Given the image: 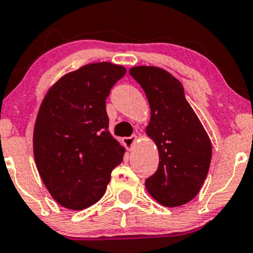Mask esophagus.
I'll list each match as a JSON object with an SVG mask.
<instances>
[{
    "mask_svg": "<svg viewBox=\"0 0 253 253\" xmlns=\"http://www.w3.org/2000/svg\"><path fill=\"white\" fill-rule=\"evenodd\" d=\"M136 139H137L136 135H132V136L130 137H123V144L126 148H131L132 146H134L135 141H136Z\"/></svg>",
    "mask_w": 253,
    "mask_h": 253,
    "instance_id": "esophagus-1",
    "label": "esophagus"
}]
</instances>
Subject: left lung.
I'll list each match as a JSON object with an SVG mask.
<instances>
[{
  "mask_svg": "<svg viewBox=\"0 0 253 253\" xmlns=\"http://www.w3.org/2000/svg\"><path fill=\"white\" fill-rule=\"evenodd\" d=\"M130 75L144 88L151 108L146 134L158 148L157 171L146 179L148 194L162 206L191 201L204 185L212 144L178 79L158 67L139 66Z\"/></svg>",
  "mask_w": 253,
  "mask_h": 253,
  "instance_id": "left-lung-1",
  "label": "left lung"
}]
</instances>
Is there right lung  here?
<instances>
[{"label": "right lung", "mask_w": 253, "mask_h": 253, "mask_svg": "<svg viewBox=\"0 0 253 253\" xmlns=\"http://www.w3.org/2000/svg\"><path fill=\"white\" fill-rule=\"evenodd\" d=\"M123 66L91 63L67 73L43 97L34 127V158L46 189L63 207L80 211L105 195L126 148L111 135L106 98Z\"/></svg>", "instance_id": "add662e5"}]
</instances>
